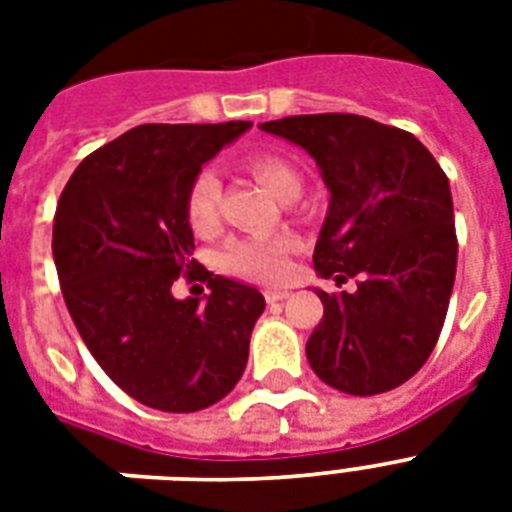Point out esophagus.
Instances as JSON below:
<instances>
[{
  "mask_svg": "<svg viewBox=\"0 0 512 512\" xmlns=\"http://www.w3.org/2000/svg\"><path fill=\"white\" fill-rule=\"evenodd\" d=\"M289 297V292L287 289H268V292H265V300H268V303H281V300H287Z\"/></svg>",
  "mask_w": 512,
  "mask_h": 512,
  "instance_id": "obj_1",
  "label": "esophagus"
}]
</instances>
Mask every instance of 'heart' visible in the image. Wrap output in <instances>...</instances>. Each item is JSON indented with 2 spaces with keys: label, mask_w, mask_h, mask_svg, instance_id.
<instances>
[{
  "label": "heart",
  "mask_w": 512,
  "mask_h": 512,
  "mask_svg": "<svg viewBox=\"0 0 512 512\" xmlns=\"http://www.w3.org/2000/svg\"><path fill=\"white\" fill-rule=\"evenodd\" d=\"M249 175L263 183L281 201H295L303 191L300 175L289 162L273 154H255L247 159ZM217 201L220 183L215 172L201 170L188 185L185 215L196 233H209L217 225ZM295 241L287 236H252L233 239L220 252V268L225 273L252 281H281L289 273V255Z\"/></svg>",
  "instance_id": "heart-1"
}]
</instances>
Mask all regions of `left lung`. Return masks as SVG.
<instances>
[{
    "instance_id": "8db88e82",
    "label": "left lung",
    "mask_w": 512,
    "mask_h": 512,
    "mask_svg": "<svg viewBox=\"0 0 512 512\" xmlns=\"http://www.w3.org/2000/svg\"><path fill=\"white\" fill-rule=\"evenodd\" d=\"M303 146L329 188L313 265L353 292L324 303L305 353L313 372L350 396H377L420 372L436 348L457 271L449 177L412 132L356 114H305L260 124Z\"/></svg>"
}]
</instances>
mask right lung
Instances as JSON below:
<instances>
[{
  "mask_svg": "<svg viewBox=\"0 0 512 512\" xmlns=\"http://www.w3.org/2000/svg\"><path fill=\"white\" fill-rule=\"evenodd\" d=\"M252 122L140 124L92 151L60 193L52 257L60 292L103 372L140 404L199 412L241 380L263 295L191 260L188 185ZM177 275L207 280L175 301Z\"/></svg>",
  "mask_w": 512,
  "mask_h": 512,
  "instance_id": "add662e5",
  "label": "right lung"
}]
</instances>
